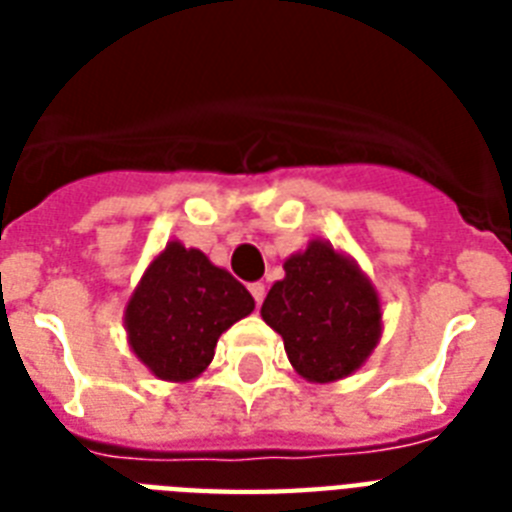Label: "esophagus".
Wrapping results in <instances>:
<instances>
[{
	"label": "esophagus",
	"mask_w": 512,
	"mask_h": 512,
	"mask_svg": "<svg viewBox=\"0 0 512 512\" xmlns=\"http://www.w3.org/2000/svg\"><path fill=\"white\" fill-rule=\"evenodd\" d=\"M249 292H252V297H255V305L260 308V303H263V297H265L263 281H255V284H249Z\"/></svg>",
	"instance_id": "esophagus-1"
}]
</instances>
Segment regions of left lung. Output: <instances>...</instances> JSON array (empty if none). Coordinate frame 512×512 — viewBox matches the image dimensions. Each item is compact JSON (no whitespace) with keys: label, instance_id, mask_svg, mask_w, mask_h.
<instances>
[{"label":"left lung","instance_id":"left-lung-1","mask_svg":"<svg viewBox=\"0 0 512 512\" xmlns=\"http://www.w3.org/2000/svg\"><path fill=\"white\" fill-rule=\"evenodd\" d=\"M260 316L284 340L289 364L308 382H337L366 364L382 335L372 279L350 255L313 239L284 260V279Z\"/></svg>","mask_w":512,"mask_h":512}]
</instances>
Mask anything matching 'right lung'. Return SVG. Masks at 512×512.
<instances>
[{
	"mask_svg": "<svg viewBox=\"0 0 512 512\" xmlns=\"http://www.w3.org/2000/svg\"><path fill=\"white\" fill-rule=\"evenodd\" d=\"M255 311L244 284L201 249L167 241L124 308L132 353L167 382L196 380L225 329Z\"/></svg>",
	"mask_w": 512,
	"mask_h": 512,
	"instance_id": "1",
	"label": "right lung"
}]
</instances>
